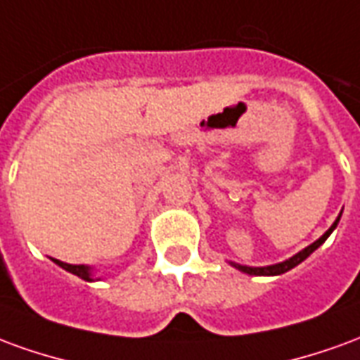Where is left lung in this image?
Wrapping results in <instances>:
<instances>
[{
    "mask_svg": "<svg viewBox=\"0 0 360 360\" xmlns=\"http://www.w3.org/2000/svg\"><path fill=\"white\" fill-rule=\"evenodd\" d=\"M340 218L341 216H338V219L333 221V226L330 227V229H328V231H326L318 241L309 245V247H307L304 250H301V252H297L295 257H291L289 260H285V262H279V264H274V266H264V268H250V266H241V264H233V266L235 268H239L241 271H245V274H250V276H279V274H285V271H289L297 264H301L304 258L310 257V255H312V252H314V250H316L318 247L328 239V237H330V233H332L333 229H335V226H338Z\"/></svg>",
    "mask_w": 360,
    "mask_h": 360,
    "instance_id": "obj_1",
    "label": "left lung"
}]
</instances>
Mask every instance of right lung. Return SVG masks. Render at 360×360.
<instances>
[{"label": "right lung", "mask_w": 360, "mask_h": 360, "mask_svg": "<svg viewBox=\"0 0 360 360\" xmlns=\"http://www.w3.org/2000/svg\"><path fill=\"white\" fill-rule=\"evenodd\" d=\"M53 262L58 266H61L63 270L71 271L75 276H79L81 279H86V281H92V276H90V268L89 266H82V264H67V262H61V260H56V258H51Z\"/></svg>", "instance_id": "obj_1"}]
</instances>
